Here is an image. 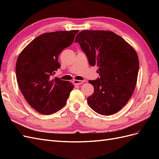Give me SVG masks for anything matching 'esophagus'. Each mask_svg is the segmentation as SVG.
<instances>
[{
	"label": "esophagus",
	"instance_id": "esophagus-1",
	"mask_svg": "<svg viewBox=\"0 0 159 159\" xmlns=\"http://www.w3.org/2000/svg\"><path fill=\"white\" fill-rule=\"evenodd\" d=\"M74 85H81V84H82L84 82V81H81V80H74Z\"/></svg>",
	"mask_w": 159,
	"mask_h": 159
}]
</instances>
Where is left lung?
Segmentation results:
<instances>
[{"label":"left lung","instance_id":"8db88e82","mask_svg":"<svg viewBox=\"0 0 159 159\" xmlns=\"http://www.w3.org/2000/svg\"><path fill=\"white\" fill-rule=\"evenodd\" d=\"M91 66L97 65L99 78L88 82L94 87L88 98L96 113L110 115L118 112L135 88L139 62L137 52L122 37L111 31L83 30L76 36Z\"/></svg>","mask_w":159,"mask_h":159}]
</instances>
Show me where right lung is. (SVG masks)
<instances>
[{
  "label": "right lung",
  "instance_id": "obj_1",
  "mask_svg": "<svg viewBox=\"0 0 159 159\" xmlns=\"http://www.w3.org/2000/svg\"><path fill=\"white\" fill-rule=\"evenodd\" d=\"M79 30L56 31L36 37L18 56L17 82L28 103L38 113L51 115L63 107L74 85L58 78V56L71 45Z\"/></svg>",
  "mask_w": 159,
  "mask_h": 159
}]
</instances>
